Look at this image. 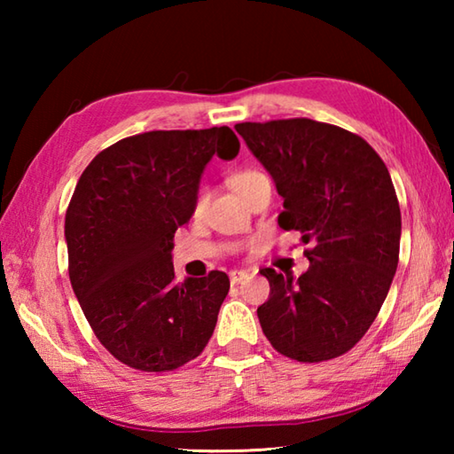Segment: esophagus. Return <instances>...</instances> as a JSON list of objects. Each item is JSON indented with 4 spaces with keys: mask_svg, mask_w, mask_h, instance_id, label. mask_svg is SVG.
<instances>
[{
    "mask_svg": "<svg viewBox=\"0 0 454 454\" xmlns=\"http://www.w3.org/2000/svg\"><path fill=\"white\" fill-rule=\"evenodd\" d=\"M248 276H250L248 270H232V272H230V280H232V284H236V282H240L244 278H248Z\"/></svg>",
    "mask_w": 454,
    "mask_h": 454,
    "instance_id": "1",
    "label": "esophagus"
}]
</instances>
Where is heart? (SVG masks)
Segmentation results:
<instances>
[{
	"mask_svg": "<svg viewBox=\"0 0 454 454\" xmlns=\"http://www.w3.org/2000/svg\"><path fill=\"white\" fill-rule=\"evenodd\" d=\"M262 182H268V178L258 170H238L230 176V184H232V188L240 196H246L250 190H254L258 184ZM206 204H208V194H206V192H200L196 198V212H202L206 208Z\"/></svg>",
	"mask_w": 454,
	"mask_h": 454,
	"instance_id": "heart-1",
	"label": "heart"
}]
</instances>
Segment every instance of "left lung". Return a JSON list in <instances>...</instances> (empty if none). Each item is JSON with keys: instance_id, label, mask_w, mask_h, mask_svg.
Segmentation results:
<instances>
[{"instance_id": "left-lung-1", "label": "left lung", "mask_w": 454, "mask_h": 454, "mask_svg": "<svg viewBox=\"0 0 454 454\" xmlns=\"http://www.w3.org/2000/svg\"><path fill=\"white\" fill-rule=\"evenodd\" d=\"M284 198L278 224L298 230L309 270L260 274L270 296L262 333L280 355L322 363L364 336L393 284L401 208L387 166L363 137L309 118L236 124Z\"/></svg>"}]
</instances>
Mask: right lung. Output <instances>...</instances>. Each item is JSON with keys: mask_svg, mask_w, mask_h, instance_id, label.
I'll use <instances>...</instances> for the list:
<instances>
[{"mask_svg": "<svg viewBox=\"0 0 454 454\" xmlns=\"http://www.w3.org/2000/svg\"><path fill=\"white\" fill-rule=\"evenodd\" d=\"M240 150L228 126L156 129L99 152L66 212L75 298L98 340L144 372L174 371L208 344L230 290L224 272L174 280V234L196 210L214 153Z\"/></svg>", "mask_w": 454, "mask_h": 454, "instance_id": "obj_1", "label": "right lung"}]
</instances>
